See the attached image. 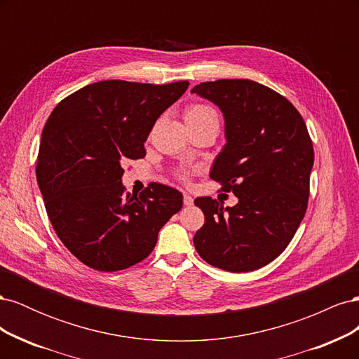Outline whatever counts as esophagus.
I'll list each match as a JSON object with an SVG mask.
<instances>
[{"instance_id": "obj_1", "label": "esophagus", "mask_w": 359, "mask_h": 359, "mask_svg": "<svg viewBox=\"0 0 359 359\" xmlns=\"http://www.w3.org/2000/svg\"><path fill=\"white\" fill-rule=\"evenodd\" d=\"M182 202H184V205H186V206H191V205H193V198L190 196V194L184 193V196H182Z\"/></svg>"}]
</instances>
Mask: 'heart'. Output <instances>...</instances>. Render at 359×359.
I'll return each instance as SVG.
<instances>
[{"label":"heart","mask_w":359,"mask_h":359,"mask_svg":"<svg viewBox=\"0 0 359 359\" xmlns=\"http://www.w3.org/2000/svg\"><path fill=\"white\" fill-rule=\"evenodd\" d=\"M208 118H217L215 112L211 109L210 106H205L201 103H193V104L187 106V109H186L187 124H196V123L205 121V119H208ZM178 177L181 180H187L189 173L186 170H180Z\"/></svg>","instance_id":"obj_1"}]
</instances>
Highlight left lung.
I'll use <instances>...</instances> for the list:
<instances>
[{
	"instance_id": "obj_1",
	"label": "left lung",
	"mask_w": 359,
	"mask_h": 359,
	"mask_svg": "<svg viewBox=\"0 0 359 359\" xmlns=\"http://www.w3.org/2000/svg\"><path fill=\"white\" fill-rule=\"evenodd\" d=\"M191 93L224 116L226 145L210 177L238 198L194 205L205 223L193 236L199 256L231 273H248L285 252L307 211L314 151L307 126L286 97L248 79L202 82Z\"/></svg>"
}]
</instances>
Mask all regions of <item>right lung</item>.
Segmentation results:
<instances>
[{
    "label": "right lung",
    "mask_w": 359,
    "mask_h": 359,
    "mask_svg": "<svg viewBox=\"0 0 359 359\" xmlns=\"http://www.w3.org/2000/svg\"><path fill=\"white\" fill-rule=\"evenodd\" d=\"M189 88L102 81L61 100L45 124L36 175L48 217L62 244L82 264L112 273L149 256L182 194L151 182L126 191L127 160L145 157L157 118Z\"/></svg>",
    "instance_id": "add662e5"
}]
</instances>
